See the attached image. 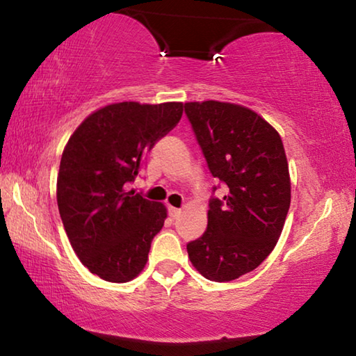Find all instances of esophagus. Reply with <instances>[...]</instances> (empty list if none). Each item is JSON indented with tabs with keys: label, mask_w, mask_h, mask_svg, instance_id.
Returning a JSON list of instances; mask_svg holds the SVG:
<instances>
[{
	"label": "esophagus",
	"mask_w": 356,
	"mask_h": 356,
	"mask_svg": "<svg viewBox=\"0 0 356 356\" xmlns=\"http://www.w3.org/2000/svg\"><path fill=\"white\" fill-rule=\"evenodd\" d=\"M168 212H170L171 218H177V216L180 215V209H177V207H170V209H168Z\"/></svg>",
	"instance_id": "34e87169"
}]
</instances>
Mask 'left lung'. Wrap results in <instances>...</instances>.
<instances>
[{"instance_id":"obj_1","label":"left lung","mask_w":356,"mask_h":356,"mask_svg":"<svg viewBox=\"0 0 356 356\" xmlns=\"http://www.w3.org/2000/svg\"><path fill=\"white\" fill-rule=\"evenodd\" d=\"M185 114L210 172L229 188L209 201L206 232L186 251L204 278L237 280L267 259L284 227L291 206L284 146L267 120L242 105L188 102Z\"/></svg>"}]
</instances>
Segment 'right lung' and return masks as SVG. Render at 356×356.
I'll list each match as a JSON object with an SVG mask.
<instances>
[{
    "instance_id": "right-lung-1",
    "label": "right lung",
    "mask_w": 356,
    "mask_h": 356,
    "mask_svg": "<svg viewBox=\"0 0 356 356\" xmlns=\"http://www.w3.org/2000/svg\"><path fill=\"white\" fill-rule=\"evenodd\" d=\"M182 113L180 102L111 104L89 114L65 144L56 185L59 215L75 254L102 280L127 282L147 262L166 207L127 188Z\"/></svg>"
}]
</instances>
